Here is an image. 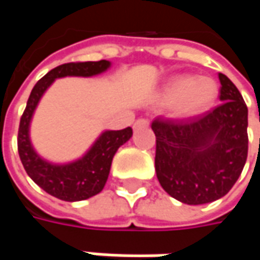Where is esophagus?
<instances>
[{"label": "esophagus", "instance_id": "1", "mask_svg": "<svg viewBox=\"0 0 260 260\" xmlns=\"http://www.w3.org/2000/svg\"><path fill=\"white\" fill-rule=\"evenodd\" d=\"M142 127H149V120H146V118H140V120H137L133 125V128L137 130V128H142Z\"/></svg>", "mask_w": 260, "mask_h": 260}]
</instances>
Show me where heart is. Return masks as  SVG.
Returning a JSON list of instances; mask_svg holds the SVG:
<instances>
[{
	"label": "heart",
	"mask_w": 260,
	"mask_h": 260,
	"mask_svg": "<svg viewBox=\"0 0 260 260\" xmlns=\"http://www.w3.org/2000/svg\"><path fill=\"white\" fill-rule=\"evenodd\" d=\"M218 96V85L208 76L178 75L169 79L157 95V103L172 107L179 120H189L207 113Z\"/></svg>",
	"instance_id": "heart-1"
}]
</instances>
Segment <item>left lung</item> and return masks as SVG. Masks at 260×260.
Here are the masks:
<instances>
[{"instance_id": "obj_1", "label": "left lung", "mask_w": 260, "mask_h": 260, "mask_svg": "<svg viewBox=\"0 0 260 260\" xmlns=\"http://www.w3.org/2000/svg\"><path fill=\"white\" fill-rule=\"evenodd\" d=\"M221 104L189 120L156 118L155 168L159 184L189 205L213 203L236 184L247 159V107L223 74Z\"/></svg>"}]
</instances>
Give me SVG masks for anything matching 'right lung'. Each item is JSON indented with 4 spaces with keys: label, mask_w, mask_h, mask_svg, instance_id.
<instances>
[{
    "label": "right lung",
    "mask_w": 260,
    "mask_h": 260,
    "mask_svg": "<svg viewBox=\"0 0 260 260\" xmlns=\"http://www.w3.org/2000/svg\"><path fill=\"white\" fill-rule=\"evenodd\" d=\"M110 66L111 62L108 60L78 62L57 66L36 84L28 96L18 128V155L27 175L47 194L59 200L74 203L100 194L108 179L115 152L120 146L130 140L133 130L132 127L123 130H105L82 157L68 164H53L43 159L31 145L30 123L33 114L40 98L46 89L55 82V79L65 76L89 78L103 74Z\"/></svg>",
    "instance_id": "1"
}]
</instances>
